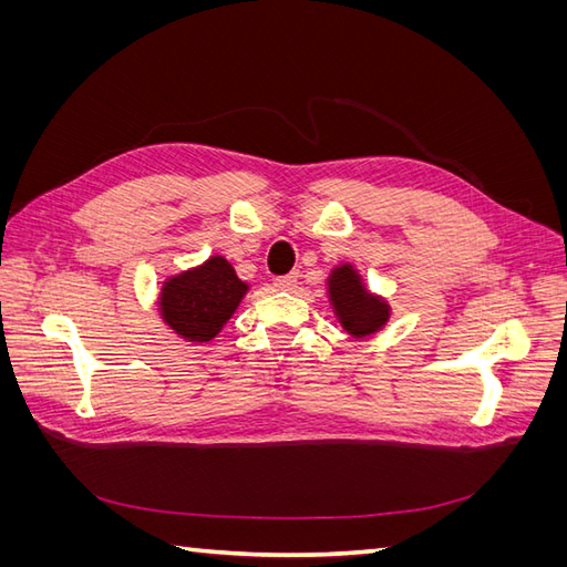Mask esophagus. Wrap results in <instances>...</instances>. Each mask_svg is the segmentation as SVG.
<instances>
[{
  "label": "esophagus",
  "mask_w": 567,
  "mask_h": 567,
  "mask_svg": "<svg viewBox=\"0 0 567 567\" xmlns=\"http://www.w3.org/2000/svg\"><path fill=\"white\" fill-rule=\"evenodd\" d=\"M296 284H298V274H286V277L274 279V288L279 290H290Z\"/></svg>",
  "instance_id": "34e87169"
}]
</instances>
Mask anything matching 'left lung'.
Here are the masks:
<instances>
[{"instance_id": "obj_1", "label": "left lung", "mask_w": 567, "mask_h": 567, "mask_svg": "<svg viewBox=\"0 0 567 567\" xmlns=\"http://www.w3.org/2000/svg\"><path fill=\"white\" fill-rule=\"evenodd\" d=\"M326 296L331 310L342 326V331L352 338H369L379 333L390 321V302L369 290L364 277L352 262H340L326 277Z\"/></svg>"}]
</instances>
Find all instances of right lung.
<instances>
[{
  "mask_svg": "<svg viewBox=\"0 0 567 567\" xmlns=\"http://www.w3.org/2000/svg\"><path fill=\"white\" fill-rule=\"evenodd\" d=\"M250 284L236 277L225 255L167 277L158 290V315L167 329L192 346L210 342L238 310Z\"/></svg>",
  "mask_w": 567,
  "mask_h": 567,
  "instance_id": "add662e5",
  "label": "right lung"
}]
</instances>
